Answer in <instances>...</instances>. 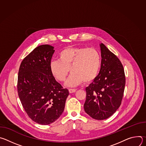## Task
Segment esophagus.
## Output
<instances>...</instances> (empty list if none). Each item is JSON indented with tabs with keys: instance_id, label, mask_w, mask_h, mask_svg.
I'll return each mask as SVG.
<instances>
[{
	"instance_id": "34e87169",
	"label": "esophagus",
	"mask_w": 146,
	"mask_h": 146,
	"mask_svg": "<svg viewBox=\"0 0 146 146\" xmlns=\"http://www.w3.org/2000/svg\"><path fill=\"white\" fill-rule=\"evenodd\" d=\"M69 92H70V94H72V93L75 92L76 91V90H75V89H69Z\"/></svg>"
}]
</instances>
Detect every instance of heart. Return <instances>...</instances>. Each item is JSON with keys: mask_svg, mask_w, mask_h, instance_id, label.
<instances>
[{"mask_svg": "<svg viewBox=\"0 0 146 146\" xmlns=\"http://www.w3.org/2000/svg\"><path fill=\"white\" fill-rule=\"evenodd\" d=\"M101 65L99 52L92 48L68 47L58 54V59L51 61L50 69L58 81H64L71 72L65 85L75 87L84 81L89 82L98 74Z\"/></svg>", "mask_w": 146, "mask_h": 146, "instance_id": "1", "label": "heart"}]
</instances>
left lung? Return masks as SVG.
<instances>
[{"mask_svg": "<svg viewBox=\"0 0 146 146\" xmlns=\"http://www.w3.org/2000/svg\"><path fill=\"white\" fill-rule=\"evenodd\" d=\"M101 66L99 74L86 87L84 110L92 118L105 119L119 108L122 99L125 77L119 59L103 43Z\"/></svg>", "mask_w": 146, "mask_h": 146, "instance_id": "obj_1", "label": "left lung"}]
</instances>
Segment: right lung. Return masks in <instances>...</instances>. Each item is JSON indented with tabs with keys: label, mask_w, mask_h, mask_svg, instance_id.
Wrapping results in <instances>:
<instances>
[{
	"label": "right lung",
	"mask_w": 146,
	"mask_h": 146,
	"mask_svg": "<svg viewBox=\"0 0 146 146\" xmlns=\"http://www.w3.org/2000/svg\"><path fill=\"white\" fill-rule=\"evenodd\" d=\"M54 48L47 44L37 47L23 59L18 72L21 102L32 120L41 125L50 124L61 115L69 94L50 72Z\"/></svg>",
	"instance_id": "right-lung-1"
}]
</instances>
